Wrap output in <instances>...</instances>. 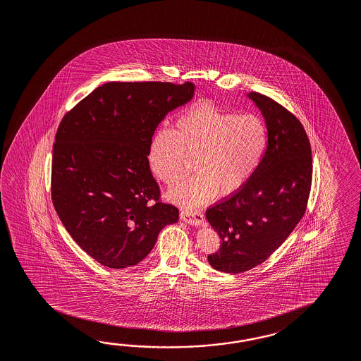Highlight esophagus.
<instances>
[{"mask_svg": "<svg viewBox=\"0 0 361 361\" xmlns=\"http://www.w3.org/2000/svg\"><path fill=\"white\" fill-rule=\"evenodd\" d=\"M180 218L185 222V224H192L195 227H200L204 224V215L200 210H183L180 213Z\"/></svg>", "mask_w": 361, "mask_h": 361, "instance_id": "esophagus-1", "label": "esophagus"}]
</instances>
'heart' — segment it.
<instances>
[{
	"label": "heart",
	"instance_id": "b5f03b06",
	"mask_svg": "<svg viewBox=\"0 0 361 361\" xmlns=\"http://www.w3.org/2000/svg\"><path fill=\"white\" fill-rule=\"evenodd\" d=\"M267 146L263 121L235 116L210 102H200L177 118L171 130L156 133L148 148V166L166 185L180 181L193 159L195 175L172 188L168 197L195 207L215 195H234L254 175Z\"/></svg>",
	"mask_w": 361,
	"mask_h": 361
}]
</instances>
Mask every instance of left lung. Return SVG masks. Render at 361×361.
Wrapping results in <instances>:
<instances>
[{
	"label": "left lung",
	"instance_id": "8db88e82",
	"mask_svg": "<svg viewBox=\"0 0 361 361\" xmlns=\"http://www.w3.org/2000/svg\"><path fill=\"white\" fill-rule=\"evenodd\" d=\"M247 97L265 119L267 149L243 188L206 210L221 238V248L207 262L234 274L264 263L292 234L312 186V147L301 122L272 98L255 92Z\"/></svg>",
	"mask_w": 361,
	"mask_h": 361
}]
</instances>
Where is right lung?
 I'll return each mask as SVG.
<instances>
[{
  "mask_svg": "<svg viewBox=\"0 0 361 361\" xmlns=\"http://www.w3.org/2000/svg\"><path fill=\"white\" fill-rule=\"evenodd\" d=\"M195 90L193 82L111 81L61 119L52 152V202L73 240L98 263L137 265L166 224L178 221L177 207L159 201L148 148L159 123Z\"/></svg>",
  "mask_w": 361,
  "mask_h": 361,
  "instance_id": "1",
  "label": "right lung"
}]
</instances>
